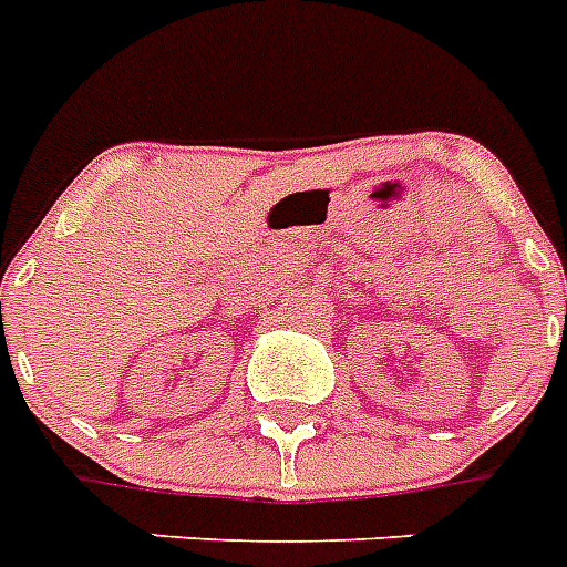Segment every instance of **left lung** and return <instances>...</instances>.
Listing matches in <instances>:
<instances>
[{"label": "left lung", "instance_id": "1", "mask_svg": "<svg viewBox=\"0 0 567 567\" xmlns=\"http://www.w3.org/2000/svg\"><path fill=\"white\" fill-rule=\"evenodd\" d=\"M565 276H567V270H565Z\"/></svg>", "mask_w": 567, "mask_h": 567}]
</instances>
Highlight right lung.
<instances>
[{
  "mask_svg": "<svg viewBox=\"0 0 567 567\" xmlns=\"http://www.w3.org/2000/svg\"><path fill=\"white\" fill-rule=\"evenodd\" d=\"M0 282H2V279H0ZM0 318H2V302H0Z\"/></svg>",
  "mask_w": 567,
  "mask_h": 567,
  "instance_id": "right-lung-1",
  "label": "right lung"
}]
</instances>
